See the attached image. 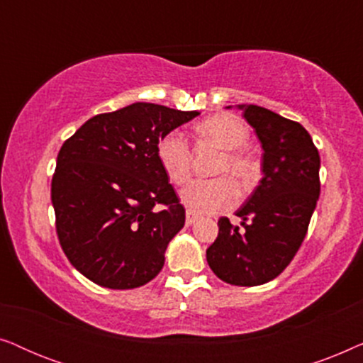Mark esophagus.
I'll use <instances>...</instances> for the list:
<instances>
[{
    "label": "esophagus",
    "mask_w": 363,
    "mask_h": 363,
    "mask_svg": "<svg viewBox=\"0 0 363 363\" xmlns=\"http://www.w3.org/2000/svg\"><path fill=\"white\" fill-rule=\"evenodd\" d=\"M198 218H200V216H198L195 211H191V210H186V220H185V223H186L188 226L193 225V223H195V221L198 220Z\"/></svg>",
    "instance_id": "esophagus-1"
}]
</instances>
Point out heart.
<instances>
[{
  "label": "heart",
  "instance_id": "heart-1",
  "mask_svg": "<svg viewBox=\"0 0 363 363\" xmlns=\"http://www.w3.org/2000/svg\"><path fill=\"white\" fill-rule=\"evenodd\" d=\"M198 132L225 150L218 165V173H233L245 185L255 182L259 167L242 148L250 140V130L240 118L228 113H218L203 121L198 125ZM155 153L168 180L175 185H185L191 173V153L186 138L178 130L167 132L158 140ZM180 198L188 210L215 215L240 201L241 188L235 178L225 175L213 180L191 182L182 191Z\"/></svg>",
  "mask_w": 363,
  "mask_h": 363
}]
</instances>
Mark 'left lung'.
I'll use <instances>...</instances> for the list:
<instances>
[{
    "mask_svg": "<svg viewBox=\"0 0 363 363\" xmlns=\"http://www.w3.org/2000/svg\"><path fill=\"white\" fill-rule=\"evenodd\" d=\"M259 138L262 178L236 216L220 218L206 261L221 281L259 286L286 269L304 241L320 195V157L299 122L259 106H238Z\"/></svg>",
    "mask_w": 363,
    "mask_h": 363,
    "instance_id": "1",
    "label": "left lung"
}]
</instances>
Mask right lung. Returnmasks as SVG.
Returning a JSON list of instances; mask_svg holds the SVG:
<instances>
[{
  "label": "right lung",
  "instance_id": "1",
  "mask_svg": "<svg viewBox=\"0 0 363 363\" xmlns=\"http://www.w3.org/2000/svg\"><path fill=\"white\" fill-rule=\"evenodd\" d=\"M198 113L135 102L89 118L62 143L51 183L56 231L64 255L87 279L133 289L162 271L185 208L155 148Z\"/></svg>",
  "mask_w": 363,
  "mask_h": 363
}]
</instances>
